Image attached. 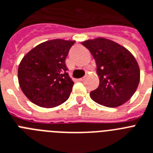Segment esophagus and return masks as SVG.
<instances>
[{
  "label": "esophagus",
  "instance_id": "1",
  "mask_svg": "<svg viewBox=\"0 0 153 153\" xmlns=\"http://www.w3.org/2000/svg\"><path fill=\"white\" fill-rule=\"evenodd\" d=\"M84 78H79V79H78V81L79 82H82V81H84Z\"/></svg>",
  "mask_w": 153,
  "mask_h": 153
}]
</instances>
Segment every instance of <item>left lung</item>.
Returning <instances> with one entry per match:
<instances>
[{"label": "left lung", "mask_w": 153, "mask_h": 153, "mask_svg": "<svg viewBox=\"0 0 153 153\" xmlns=\"http://www.w3.org/2000/svg\"><path fill=\"white\" fill-rule=\"evenodd\" d=\"M91 53L97 65L99 85L90 93L98 104L115 108L129 101L140 82V69L126 48L104 37L81 43Z\"/></svg>", "instance_id": "1"}]
</instances>
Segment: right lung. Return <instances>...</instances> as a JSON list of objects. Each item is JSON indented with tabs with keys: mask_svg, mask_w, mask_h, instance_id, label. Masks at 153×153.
I'll return each mask as SVG.
<instances>
[{
	"mask_svg": "<svg viewBox=\"0 0 153 153\" xmlns=\"http://www.w3.org/2000/svg\"><path fill=\"white\" fill-rule=\"evenodd\" d=\"M75 40L54 39L30 50L21 60L18 79L30 102L43 108H53L69 98L74 81L65 60Z\"/></svg>",
	"mask_w": 153,
	"mask_h": 153,
	"instance_id": "obj_1",
	"label": "right lung"
}]
</instances>
